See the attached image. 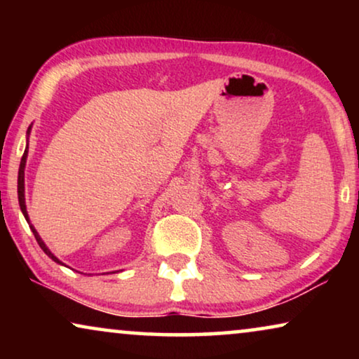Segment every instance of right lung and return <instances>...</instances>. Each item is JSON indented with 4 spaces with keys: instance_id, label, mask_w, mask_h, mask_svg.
Instances as JSON below:
<instances>
[{
    "instance_id": "add662e5",
    "label": "right lung",
    "mask_w": 359,
    "mask_h": 359,
    "mask_svg": "<svg viewBox=\"0 0 359 359\" xmlns=\"http://www.w3.org/2000/svg\"><path fill=\"white\" fill-rule=\"evenodd\" d=\"M31 129H32V124L29 126V129H27V139H29V134H31ZM27 142H29V140H27ZM27 151H29V144H27V147H26V150H24V155H22V158H21V165H19V173H18V199H19V205H21V210H22L24 217H26L29 227H31L34 237H36V240H37L39 247H41V248L43 250V253H46L48 258H52L53 262L58 263V264H63V263L60 262V259H58V258L55 257V255H53V253L50 252V250H48L47 245L43 243V240L41 238V235L37 233V230L34 229V225L31 224V220H29V214H27V209H26V196H24V170H26Z\"/></svg>"
}]
</instances>
